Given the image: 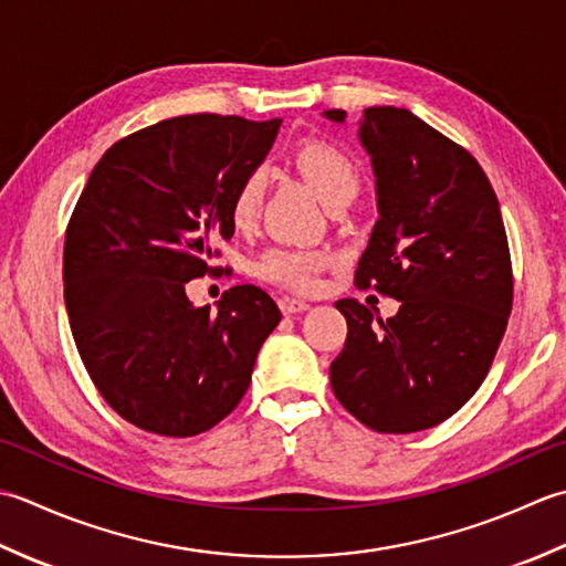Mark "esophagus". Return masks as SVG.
Listing matches in <instances>:
<instances>
[{
    "instance_id": "1",
    "label": "esophagus",
    "mask_w": 566,
    "mask_h": 566,
    "mask_svg": "<svg viewBox=\"0 0 566 566\" xmlns=\"http://www.w3.org/2000/svg\"><path fill=\"white\" fill-rule=\"evenodd\" d=\"M279 307L283 315H297V313H305V310H310L305 300H297V297H281Z\"/></svg>"
}]
</instances>
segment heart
Wrapping results in <instances>:
<instances>
[{"instance_id": "b5f03b06", "label": "heart", "mask_w": 566, "mask_h": 566, "mask_svg": "<svg viewBox=\"0 0 566 566\" xmlns=\"http://www.w3.org/2000/svg\"><path fill=\"white\" fill-rule=\"evenodd\" d=\"M295 168L329 212L347 210V207L359 198V168H356L354 160L344 151H339V148L319 142L300 146L295 151ZM266 188L269 176L263 168H253L239 180V186L232 195V207H229L232 222L239 229L253 224V219L259 217ZM325 261V253L313 249L273 247L266 253H261V259L253 269H256L263 281L291 287V291H310V287H315Z\"/></svg>"}]
</instances>
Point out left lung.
I'll return each instance as SVG.
<instances>
[{
    "instance_id": "8db88e82",
    "label": "left lung",
    "mask_w": 566,
    "mask_h": 566,
    "mask_svg": "<svg viewBox=\"0 0 566 566\" xmlns=\"http://www.w3.org/2000/svg\"><path fill=\"white\" fill-rule=\"evenodd\" d=\"M322 117L344 124L347 112ZM378 219L356 283L396 297L386 322L339 300L347 342L332 390L376 432L434 428L486 378L513 307V271L499 200L476 158L418 114L364 109Z\"/></svg>"
}]
</instances>
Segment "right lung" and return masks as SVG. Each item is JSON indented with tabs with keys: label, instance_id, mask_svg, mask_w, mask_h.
Returning <instances> with one entry per match:
<instances>
[{
	"label": "right lung",
	"instance_id": "add662e5",
	"mask_svg": "<svg viewBox=\"0 0 566 566\" xmlns=\"http://www.w3.org/2000/svg\"><path fill=\"white\" fill-rule=\"evenodd\" d=\"M283 119L186 114L114 144L65 232L71 329L92 384L124 420L164 437L214 428L244 398L281 310L256 285L195 307L186 283L234 237L232 195Z\"/></svg>",
	"mask_w": 566,
	"mask_h": 566
}]
</instances>
